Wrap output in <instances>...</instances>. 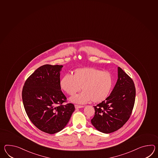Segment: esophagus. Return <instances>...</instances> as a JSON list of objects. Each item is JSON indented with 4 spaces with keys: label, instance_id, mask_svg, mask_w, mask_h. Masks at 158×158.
Segmentation results:
<instances>
[{
    "label": "esophagus",
    "instance_id": "obj_1",
    "mask_svg": "<svg viewBox=\"0 0 158 158\" xmlns=\"http://www.w3.org/2000/svg\"><path fill=\"white\" fill-rule=\"evenodd\" d=\"M75 108L76 109H79V108H84V106H81V105H75Z\"/></svg>",
    "mask_w": 158,
    "mask_h": 158
}]
</instances>
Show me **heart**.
Here are the masks:
<instances>
[{
    "instance_id": "b5f03b06",
    "label": "heart",
    "mask_w": 158,
    "mask_h": 158,
    "mask_svg": "<svg viewBox=\"0 0 158 158\" xmlns=\"http://www.w3.org/2000/svg\"><path fill=\"white\" fill-rule=\"evenodd\" d=\"M113 79L108 71L92 67L78 69L75 71L74 75L70 73L64 75L60 81L61 89L72 96L71 102L78 104H85L92 101L94 102H102L109 95L112 90Z\"/></svg>"
}]
</instances>
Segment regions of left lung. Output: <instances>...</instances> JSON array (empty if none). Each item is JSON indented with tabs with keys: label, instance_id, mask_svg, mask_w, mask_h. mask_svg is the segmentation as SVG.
Wrapping results in <instances>:
<instances>
[{
	"label": "left lung",
	"instance_id": "8db88e82",
	"mask_svg": "<svg viewBox=\"0 0 158 158\" xmlns=\"http://www.w3.org/2000/svg\"><path fill=\"white\" fill-rule=\"evenodd\" d=\"M135 98L133 81L121 68L118 67V79L109 96L96 106L92 125L104 133L118 130L130 118Z\"/></svg>",
	"mask_w": 158,
	"mask_h": 158
}]
</instances>
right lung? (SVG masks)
<instances>
[{
    "label": "right lung",
    "instance_id": "obj_1",
    "mask_svg": "<svg viewBox=\"0 0 158 158\" xmlns=\"http://www.w3.org/2000/svg\"><path fill=\"white\" fill-rule=\"evenodd\" d=\"M63 67H40L27 79L22 91L29 118L39 129L50 134L64 128L75 110L73 104L62 105L66 100L60 87V72Z\"/></svg>",
    "mask_w": 158,
    "mask_h": 158
}]
</instances>
